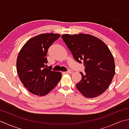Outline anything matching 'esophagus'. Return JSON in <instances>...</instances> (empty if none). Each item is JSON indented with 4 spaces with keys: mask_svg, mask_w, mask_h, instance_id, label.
I'll return each instance as SVG.
<instances>
[{
    "mask_svg": "<svg viewBox=\"0 0 129 129\" xmlns=\"http://www.w3.org/2000/svg\"><path fill=\"white\" fill-rule=\"evenodd\" d=\"M66 73H69V74H72L73 73V70H68L67 72H66Z\"/></svg>",
    "mask_w": 129,
    "mask_h": 129,
    "instance_id": "34e87169",
    "label": "esophagus"
}]
</instances>
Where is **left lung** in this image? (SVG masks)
I'll use <instances>...</instances> for the list:
<instances>
[{"instance_id": "left-lung-1", "label": "left lung", "mask_w": 129, "mask_h": 129, "mask_svg": "<svg viewBox=\"0 0 129 129\" xmlns=\"http://www.w3.org/2000/svg\"><path fill=\"white\" fill-rule=\"evenodd\" d=\"M62 39L79 63H84L85 73L80 72L76 88L84 96L96 97L108 89L115 72L113 55L105 43L89 34H64Z\"/></svg>"}]
</instances>
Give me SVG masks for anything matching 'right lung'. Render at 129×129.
Wrapping results in <instances>:
<instances>
[{"instance_id":"1","label":"right lung","mask_w":129,"mask_h":129,"mask_svg":"<svg viewBox=\"0 0 129 129\" xmlns=\"http://www.w3.org/2000/svg\"><path fill=\"white\" fill-rule=\"evenodd\" d=\"M61 35L48 33L31 38L21 48L16 61L20 81L32 94L44 96L53 90L61 78L60 72L47 68L49 48Z\"/></svg>"}]
</instances>
